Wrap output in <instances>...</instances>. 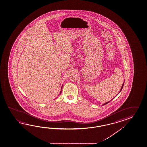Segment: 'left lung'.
<instances>
[{"instance_id":"left-lung-1","label":"left lung","mask_w":147,"mask_h":147,"mask_svg":"<svg viewBox=\"0 0 147 147\" xmlns=\"http://www.w3.org/2000/svg\"><path fill=\"white\" fill-rule=\"evenodd\" d=\"M124 82L123 83V85H122V87H121V89H120V90H119V92H121V90H122V88H123V86H124ZM114 98H115V97H114ZM110 101H109V102H107L103 104V105H107V103H108L109 102H110Z\"/></svg>"}]
</instances>
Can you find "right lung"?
I'll return each instance as SVG.
<instances>
[{"instance_id":"obj_1","label":"right lung","mask_w":147,"mask_h":147,"mask_svg":"<svg viewBox=\"0 0 147 147\" xmlns=\"http://www.w3.org/2000/svg\"><path fill=\"white\" fill-rule=\"evenodd\" d=\"M62 86H62V87H61V89L62 88ZM61 92H62V90H61V92H60V94H61Z\"/></svg>"}]
</instances>
